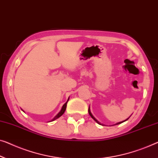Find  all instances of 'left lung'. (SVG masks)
<instances>
[{
	"instance_id": "8db88e82",
	"label": "left lung",
	"mask_w": 158,
	"mask_h": 158,
	"mask_svg": "<svg viewBox=\"0 0 158 158\" xmlns=\"http://www.w3.org/2000/svg\"><path fill=\"white\" fill-rule=\"evenodd\" d=\"M89 115H90V116H91V118H92L94 120V121H95L96 122V123H97L98 124H99V125H102V126H103V124H102V123H100V122L99 121H98V120L97 119H96V118L95 117H94V116H93V114H91V109H90V106H89ZM131 117V116H130ZM130 117H129V118H130ZM127 118V119H126V120H124V121H121V122H118V123H116V124H114V126H115V125H118V124H121V123H123V122H125V121H127V120H128V118Z\"/></svg>"
}]
</instances>
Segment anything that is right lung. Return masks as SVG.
Instances as JSON below:
<instances>
[{"mask_svg":"<svg viewBox=\"0 0 158 158\" xmlns=\"http://www.w3.org/2000/svg\"><path fill=\"white\" fill-rule=\"evenodd\" d=\"M69 97L68 98V99H67V102H66L64 105L62 106V109H61V110H60V111L56 115V116L53 118L50 121H49V122H51V121H55V120H56V119H57V118H60L61 116H62L63 115V114H64V111H65V110H66V108H67V102H68V101H69ZM22 110L23 112H25L24 110H23V109H22Z\"/></svg>","mask_w":158,"mask_h":158,"instance_id":"right-lung-1","label":"right lung"}]
</instances>
